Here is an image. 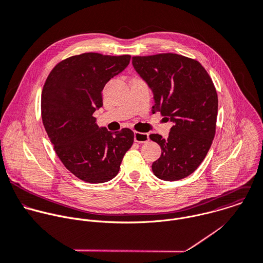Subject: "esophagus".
<instances>
[{
	"label": "esophagus",
	"mask_w": 263,
	"mask_h": 263,
	"mask_svg": "<svg viewBox=\"0 0 263 263\" xmlns=\"http://www.w3.org/2000/svg\"><path fill=\"white\" fill-rule=\"evenodd\" d=\"M149 137L147 133H141V132H134V141L138 143H144L148 141Z\"/></svg>",
	"instance_id": "esophagus-1"
}]
</instances>
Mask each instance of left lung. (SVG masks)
Segmentation results:
<instances>
[{"instance_id":"obj_1","label":"left lung","mask_w":263,"mask_h":263,"mask_svg":"<svg viewBox=\"0 0 263 263\" xmlns=\"http://www.w3.org/2000/svg\"><path fill=\"white\" fill-rule=\"evenodd\" d=\"M132 64L154 95L152 111L173 123L167 139L149 138L162 149L154 174L165 181L191 175L204 161L215 135L218 97L214 84L194 59L173 53L134 56Z\"/></svg>"}]
</instances>
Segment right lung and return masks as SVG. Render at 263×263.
<instances>
[{
    "label": "right lung",
    "instance_id": "add662e5",
    "mask_svg": "<svg viewBox=\"0 0 263 263\" xmlns=\"http://www.w3.org/2000/svg\"><path fill=\"white\" fill-rule=\"evenodd\" d=\"M130 55L84 53L59 62L48 76L41 99L45 130L64 167L89 183H103L120 170L134 133H111L93 117L102 106L105 84L122 72Z\"/></svg>",
    "mask_w": 263,
    "mask_h": 263
}]
</instances>
